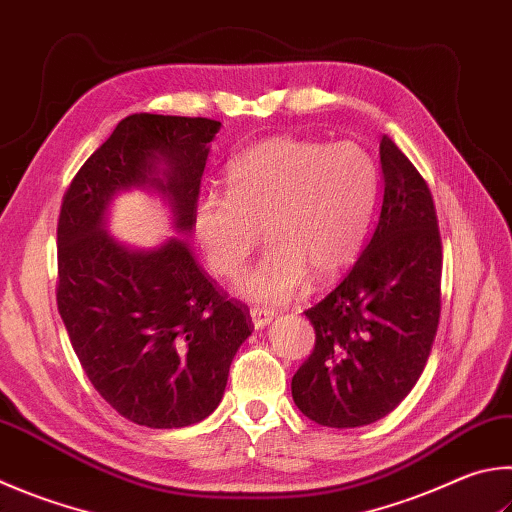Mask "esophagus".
I'll return each mask as SVG.
<instances>
[{
	"label": "esophagus",
	"instance_id": "1",
	"mask_svg": "<svg viewBox=\"0 0 512 512\" xmlns=\"http://www.w3.org/2000/svg\"><path fill=\"white\" fill-rule=\"evenodd\" d=\"M250 318H253L255 329H264L268 327L275 320V311H268V309H250Z\"/></svg>",
	"mask_w": 512,
	"mask_h": 512
}]
</instances>
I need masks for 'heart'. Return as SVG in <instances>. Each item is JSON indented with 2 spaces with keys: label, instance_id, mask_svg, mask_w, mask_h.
Instances as JSON below:
<instances>
[{
  "label": "heart",
  "instance_id": "b5f03b06",
  "mask_svg": "<svg viewBox=\"0 0 512 512\" xmlns=\"http://www.w3.org/2000/svg\"><path fill=\"white\" fill-rule=\"evenodd\" d=\"M226 194L194 208V235L212 271L235 277L262 241L271 248L239 277L250 302L284 304L313 277L329 284L358 262L380 197V170L358 143L268 138L228 165Z\"/></svg>",
  "mask_w": 512,
  "mask_h": 512
}]
</instances>
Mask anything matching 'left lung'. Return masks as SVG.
Masks as SVG:
<instances>
[{
    "instance_id": "obj_1",
    "label": "left lung",
    "mask_w": 512,
    "mask_h": 512,
    "mask_svg": "<svg viewBox=\"0 0 512 512\" xmlns=\"http://www.w3.org/2000/svg\"><path fill=\"white\" fill-rule=\"evenodd\" d=\"M383 206L349 275L306 318L315 349L293 376V401L327 427L387 416L412 392L441 313V235L432 192L389 136L380 141Z\"/></svg>"
}]
</instances>
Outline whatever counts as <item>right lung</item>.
Here are the masks:
<instances>
[{
	"label": "right lung",
	"instance_id": "obj_1",
	"mask_svg": "<svg viewBox=\"0 0 512 512\" xmlns=\"http://www.w3.org/2000/svg\"><path fill=\"white\" fill-rule=\"evenodd\" d=\"M219 120L132 114L80 167L58 221V311L91 385L136 425L172 430L217 410L250 336L246 306L221 291L181 237L134 248L109 235L120 192L147 190L190 235Z\"/></svg>",
	"mask_w": 512,
	"mask_h": 512
}]
</instances>
